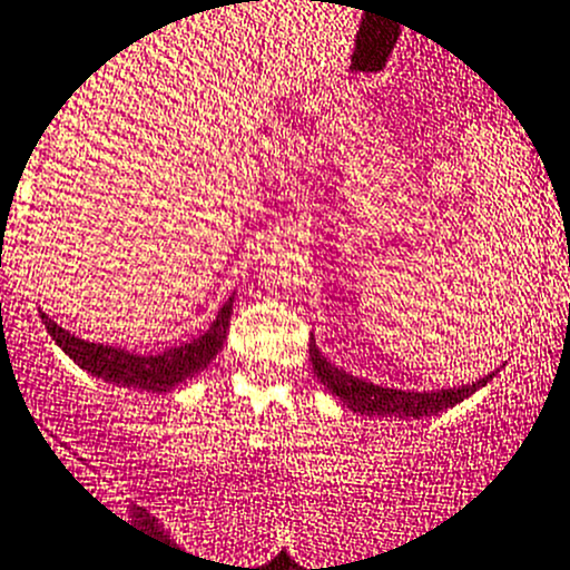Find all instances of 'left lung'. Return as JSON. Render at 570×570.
<instances>
[{"label":"left lung","mask_w":570,"mask_h":570,"mask_svg":"<svg viewBox=\"0 0 570 570\" xmlns=\"http://www.w3.org/2000/svg\"><path fill=\"white\" fill-rule=\"evenodd\" d=\"M308 358H312V367L314 373H317V379L323 381L342 403H347L353 412L379 414V417H386V414H395V417H429V414H438L443 412V409L456 406V403L465 401L468 395H473L479 386H484L493 379V373H490L488 379L456 386V390H390V386L370 384V381H362L356 379V375L345 373V370L334 367L331 362H325V356L314 345H308Z\"/></svg>","instance_id":"left-lung-1"}]
</instances>
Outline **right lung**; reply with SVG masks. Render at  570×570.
<instances>
[{
	"mask_svg": "<svg viewBox=\"0 0 570 570\" xmlns=\"http://www.w3.org/2000/svg\"><path fill=\"white\" fill-rule=\"evenodd\" d=\"M230 312H234V297H228L223 308H219L217 320L212 328L197 340L186 342V345L169 347V351L158 353V356H138V353L125 351V347H110V345H94V342L80 340V336L69 334L60 328L55 320H49L41 312L43 325L52 334V340L80 364L82 370L94 373L97 379L114 381V384L138 386L147 392H167L173 386L184 384L186 379L206 367L223 347L225 336H228Z\"/></svg>",
	"mask_w": 570,
	"mask_h": 570,
	"instance_id": "add662e5",
	"label": "right lung"
}]
</instances>
